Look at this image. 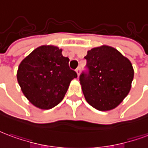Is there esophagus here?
Wrapping results in <instances>:
<instances>
[{
	"label": "esophagus",
	"mask_w": 148,
	"mask_h": 148,
	"mask_svg": "<svg viewBox=\"0 0 148 148\" xmlns=\"http://www.w3.org/2000/svg\"><path fill=\"white\" fill-rule=\"evenodd\" d=\"M80 72H81V69H80V67H77V68L76 69V73H77V76H79Z\"/></svg>",
	"instance_id": "34e87169"
}]
</instances>
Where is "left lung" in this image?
<instances>
[{"instance_id":"8db88e82","label":"left lung","mask_w":148,"mask_h":148,"mask_svg":"<svg viewBox=\"0 0 148 148\" xmlns=\"http://www.w3.org/2000/svg\"><path fill=\"white\" fill-rule=\"evenodd\" d=\"M85 59L88 72H82L79 80L86 101L101 111L118 107L131 88L134 76L131 62L108 45L92 49Z\"/></svg>"}]
</instances>
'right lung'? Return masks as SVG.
Here are the masks:
<instances>
[{
    "label": "right lung",
    "instance_id": "obj_1",
    "mask_svg": "<svg viewBox=\"0 0 148 148\" xmlns=\"http://www.w3.org/2000/svg\"><path fill=\"white\" fill-rule=\"evenodd\" d=\"M77 77L69 67V58L62 49L42 45L23 60L17 80L24 96L35 107L48 110L62 101L70 83Z\"/></svg>",
    "mask_w": 148,
    "mask_h": 148
}]
</instances>
